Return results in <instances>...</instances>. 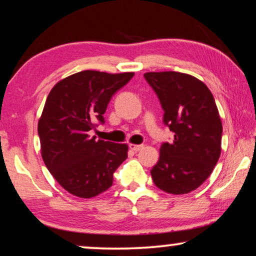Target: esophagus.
I'll use <instances>...</instances> for the list:
<instances>
[{
	"label": "esophagus",
	"instance_id": "34e87169",
	"mask_svg": "<svg viewBox=\"0 0 256 256\" xmlns=\"http://www.w3.org/2000/svg\"><path fill=\"white\" fill-rule=\"evenodd\" d=\"M129 148L132 149V150L134 152H140L142 148H144V144H129Z\"/></svg>",
	"mask_w": 256,
	"mask_h": 256
}]
</instances>
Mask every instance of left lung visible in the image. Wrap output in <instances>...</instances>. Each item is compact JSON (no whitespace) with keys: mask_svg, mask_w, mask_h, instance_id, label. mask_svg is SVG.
Returning <instances> with one entry per match:
<instances>
[{"mask_svg":"<svg viewBox=\"0 0 256 256\" xmlns=\"http://www.w3.org/2000/svg\"><path fill=\"white\" fill-rule=\"evenodd\" d=\"M164 109V122L174 132L162 144L150 170L152 181L169 194H187L212 174L221 154L222 122L210 90L194 76L178 72H146Z\"/></svg>","mask_w":256,"mask_h":256,"instance_id":"1","label":"left lung"}]
</instances>
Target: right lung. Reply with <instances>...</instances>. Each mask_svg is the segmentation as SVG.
Instances as JSON below:
<instances>
[{
	"mask_svg": "<svg viewBox=\"0 0 256 256\" xmlns=\"http://www.w3.org/2000/svg\"><path fill=\"white\" fill-rule=\"evenodd\" d=\"M134 72L84 70L61 80L49 92L38 132L48 170L68 193L90 198L112 184V174L128 156L124 144L89 135L104 124L112 96Z\"/></svg>",
	"mask_w": 256,
	"mask_h": 256,
	"instance_id": "obj_1",
	"label": "right lung"
}]
</instances>
